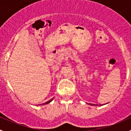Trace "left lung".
<instances>
[{
	"label": "left lung",
	"mask_w": 131,
	"mask_h": 131,
	"mask_svg": "<svg viewBox=\"0 0 131 131\" xmlns=\"http://www.w3.org/2000/svg\"><path fill=\"white\" fill-rule=\"evenodd\" d=\"M90 105H92V104H90ZM96 105V106H97V105Z\"/></svg>",
	"instance_id": "left-lung-1"
}]
</instances>
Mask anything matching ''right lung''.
<instances>
[{
  "label": "right lung",
  "mask_w": 131,
  "mask_h": 131,
  "mask_svg": "<svg viewBox=\"0 0 131 131\" xmlns=\"http://www.w3.org/2000/svg\"><path fill=\"white\" fill-rule=\"evenodd\" d=\"M52 100H53V98L52 99H51V100H49V101H47V102H46V103H43V104H40V105H46V104H48V103H49L50 102H51V101H52Z\"/></svg>",
  "instance_id": "add662e5"
}]
</instances>
